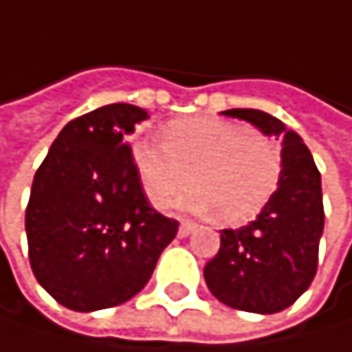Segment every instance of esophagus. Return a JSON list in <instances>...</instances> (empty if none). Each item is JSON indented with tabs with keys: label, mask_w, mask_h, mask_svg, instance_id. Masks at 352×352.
<instances>
[{
	"label": "esophagus",
	"mask_w": 352,
	"mask_h": 352,
	"mask_svg": "<svg viewBox=\"0 0 352 352\" xmlns=\"http://www.w3.org/2000/svg\"><path fill=\"white\" fill-rule=\"evenodd\" d=\"M194 228H196V226H194L192 221H182V226H179V232H177V234H179V239H186V236H190V234L194 232Z\"/></svg>",
	"instance_id": "esophagus-1"
}]
</instances>
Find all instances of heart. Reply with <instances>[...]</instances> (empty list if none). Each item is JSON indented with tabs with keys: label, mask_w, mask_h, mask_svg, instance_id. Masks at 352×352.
<instances>
[{
	"label": "heart",
	"mask_w": 352,
	"mask_h": 352,
	"mask_svg": "<svg viewBox=\"0 0 352 352\" xmlns=\"http://www.w3.org/2000/svg\"><path fill=\"white\" fill-rule=\"evenodd\" d=\"M133 162L156 209L168 207L192 182L179 207L217 213L219 221L232 226L253 219L268 205L283 173V152L274 139L219 118L173 122L162 143L135 141Z\"/></svg>",
	"instance_id": "1"
}]
</instances>
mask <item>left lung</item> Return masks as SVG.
Returning <instances> with one entry per match:
<instances>
[{
  "label": "left lung",
  "instance_id": "8db88e82",
  "mask_svg": "<svg viewBox=\"0 0 352 352\" xmlns=\"http://www.w3.org/2000/svg\"><path fill=\"white\" fill-rule=\"evenodd\" d=\"M268 137H283V173L274 196L249 226L221 230L205 266L209 292L230 308L272 315L292 306L315 278L323 234L321 175L302 137L260 109H226Z\"/></svg>",
  "mask_w": 352,
  "mask_h": 352
}]
</instances>
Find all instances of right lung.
Returning a JSON list of instances; mask_svg holds the SVG:
<instances>
[{
    "label": "right lung",
    "instance_id": "1",
    "mask_svg": "<svg viewBox=\"0 0 352 352\" xmlns=\"http://www.w3.org/2000/svg\"><path fill=\"white\" fill-rule=\"evenodd\" d=\"M150 118L129 103L84 113L54 139L25 213L31 270L78 313L129 302L150 280L179 223L143 194L126 137Z\"/></svg>",
    "mask_w": 352,
    "mask_h": 352
}]
</instances>
